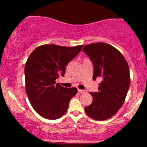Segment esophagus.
<instances>
[{
  "label": "esophagus",
  "mask_w": 147,
  "mask_h": 147,
  "mask_svg": "<svg viewBox=\"0 0 147 147\" xmlns=\"http://www.w3.org/2000/svg\"><path fill=\"white\" fill-rule=\"evenodd\" d=\"M78 92L80 94H83V93H85V92H86V91L84 90H81V89H78Z\"/></svg>",
  "instance_id": "34e87169"
}]
</instances>
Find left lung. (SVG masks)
I'll use <instances>...</instances> for the list:
<instances>
[{"label":"left lung","instance_id":"left-lung-1","mask_svg":"<svg viewBox=\"0 0 147 147\" xmlns=\"http://www.w3.org/2000/svg\"><path fill=\"white\" fill-rule=\"evenodd\" d=\"M82 51L93 63L94 80L102 79L98 91L90 92L92 102L84 110L95 120H106L116 114L125 101L131 82L128 63L119 50L103 42L86 45Z\"/></svg>","mask_w":147,"mask_h":147}]
</instances>
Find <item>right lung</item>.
<instances>
[{"label": "right lung", "instance_id": "right-lung-1", "mask_svg": "<svg viewBox=\"0 0 147 147\" xmlns=\"http://www.w3.org/2000/svg\"><path fill=\"white\" fill-rule=\"evenodd\" d=\"M75 47L45 44L37 47L25 65V91L37 113L48 119H57L66 113L77 88H64L56 79L63 77L65 65L82 50Z\"/></svg>", "mask_w": 147, "mask_h": 147}]
</instances>
